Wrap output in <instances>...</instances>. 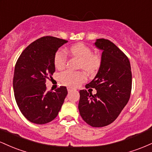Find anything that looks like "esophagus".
<instances>
[{
    "label": "esophagus",
    "mask_w": 152,
    "mask_h": 152,
    "mask_svg": "<svg viewBox=\"0 0 152 152\" xmlns=\"http://www.w3.org/2000/svg\"><path fill=\"white\" fill-rule=\"evenodd\" d=\"M67 90H68V91H69V92H71V91H72L74 90V89L73 88H71V87H68Z\"/></svg>",
    "instance_id": "obj_1"
}]
</instances>
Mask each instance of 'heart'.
Returning <instances> with one entry per match:
<instances>
[{
  "label": "heart",
  "instance_id": "1",
  "mask_svg": "<svg viewBox=\"0 0 152 152\" xmlns=\"http://www.w3.org/2000/svg\"><path fill=\"white\" fill-rule=\"evenodd\" d=\"M71 56L79 59V66L87 73L95 74L101 66V58L99 55L92 53L91 49L83 43H76L71 46L67 50ZM66 55L61 50H58L54 56V65L58 69L65 67ZM61 79L64 84L69 86L76 87L79 86L86 79L84 74L81 71H66L61 74Z\"/></svg>",
  "mask_w": 152,
  "mask_h": 152
}]
</instances>
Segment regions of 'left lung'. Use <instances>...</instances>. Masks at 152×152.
Masks as SVG:
<instances>
[{
	"label": "left lung",
	"mask_w": 152,
	"mask_h": 152,
	"mask_svg": "<svg viewBox=\"0 0 152 152\" xmlns=\"http://www.w3.org/2000/svg\"><path fill=\"white\" fill-rule=\"evenodd\" d=\"M95 46L102 50V63L95 78L86 85L94 88L92 95L81 90L80 115L93 127L107 126L115 121L129 100L132 76L128 57L109 40L99 38Z\"/></svg>",
	"instance_id": "obj_1"
}]
</instances>
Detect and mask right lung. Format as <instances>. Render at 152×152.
Wrapping results in <instances>:
<instances>
[{
  "label": "right lung",
  "mask_w": 152,
  "mask_h": 152,
  "mask_svg": "<svg viewBox=\"0 0 152 152\" xmlns=\"http://www.w3.org/2000/svg\"><path fill=\"white\" fill-rule=\"evenodd\" d=\"M61 38L44 36L28 46L15 66L13 86L17 105L32 123L44 124L57 116L68 91L60 86L46 91V81L55 72L54 56L67 43Z\"/></svg>",
  "instance_id": "right-lung-1"
}]
</instances>
